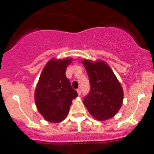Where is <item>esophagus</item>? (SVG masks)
<instances>
[{"mask_svg": "<svg viewBox=\"0 0 154 154\" xmlns=\"http://www.w3.org/2000/svg\"><path fill=\"white\" fill-rule=\"evenodd\" d=\"M77 92H78V94H79V96H80L81 94H82V91H81L80 88H78V89H77Z\"/></svg>", "mask_w": 154, "mask_h": 154, "instance_id": "esophagus-1", "label": "esophagus"}]
</instances>
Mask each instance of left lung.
I'll list each match as a JSON object with an SVG mask.
<instances>
[{"label": "left lung", "mask_w": 154, "mask_h": 154, "mask_svg": "<svg viewBox=\"0 0 154 154\" xmlns=\"http://www.w3.org/2000/svg\"><path fill=\"white\" fill-rule=\"evenodd\" d=\"M90 81L89 94L83 103L96 119L106 121L116 115L122 106L124 93L122 87L104 61L83 60Z\"/></svg>", "instance_id": "obj_1"}]
</instances>
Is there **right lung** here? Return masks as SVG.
Segmentation results:
<instances>
[{
  "mask_svg": "<svg viewBox=\"0 0 154 154\" xmlns=\"http://www.w3.org/2000/svg\"><path fill=\"white\" fill-rule=\"evenodd\" d=\"M71 59L49 60L44 67L35 91V102L39 113L46 121L57 123L69 112L72 100L78 96L66 76Z\"/></svg>",
  "mask_w": 154,
  "mask_h": 154,
  "instance_id": "obj_1",
  "label": "right lung"
}]
</instances>
